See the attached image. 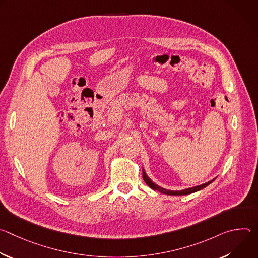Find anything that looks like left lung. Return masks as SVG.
I'll return each mask as SVG.
<instances>
[{
  "instance_id": "8db88e82",
  "label": "left lung",
  "mask_w": 258,
  "mask_h": 258,
  "mask_svg": "<svg viewBox=\"0 0 258 258\" xmlns=\"http://www.w3.org/2000/svg\"><path fill=\"white\" fill-rule=\"evenodd\" d=\"M143 178H144V180H145V182L147 183V185H148L151 189H153V190H155V191H159V192H161V193H163V194H166V195H177V196L188 195V194H192V193H195V192H197V191H200V190L204 189L205 187H207V186L209 185V183H211V182L214 180V178H213V179H211V180H209V181H207V182H205V183H202V185H199V186H196V187H193V188H189V189H185V190H180V191H170V190H166V189H164V188H161V187H159L158 185H156L155 182H153V181L149 178V176L146 174L144 168H143Z\"/></svg>"
}]
</instances>
